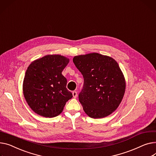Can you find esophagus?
Listing matches in <instances>:
<instances>
[{
	"label": "esophagus",
	"instance_id": "34e87169",
	"mask_svg": "<svg viewBox=\"0 0 156 156\" xmlns=\"http://www.w3.org/2000/svg\"><path fill=\"white\" fill-rule=\"evenodd\" d=\"M73 97L74 98H76L77 97V96H78V94H77V91H73Z\"/></svg>",
	"mask_w": 156,
	"mask_h": 156
}]
</instances>
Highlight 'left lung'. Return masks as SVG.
<instances>
[{"instance_id":"obj_1","label":"left lung","mask_w":156,"mask_h":156,"mask_svg":"<svg viewBox=\"0 0 156 156\" xmlns=\"http://www.w3.org/2000/svg\"><path fill=\"white\" fill-rule=\"evenodd\" d=\"M73 61L84 79L78 98L85 112L93 119L105 117L122 100L126 81L113 58L93 53L76 56Z\"/></svg>"}]
</instances>
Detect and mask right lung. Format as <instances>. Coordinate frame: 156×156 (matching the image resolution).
Returning a JSON list of instances; mask_svg holds the SVG:
<instances>
[{
	"mask_svg": "<svg viewBox=\"0 0 156 156\" xmlns=\"http://www.w3.org/2000/svg\"><path fill=\"white\" fill-rule=\"evenodd\" d=\"M69 59L61 55H47L27 68L23 82V93L29 106L44 117L58 116L67 101L73 97L66 88L67 80L62 71Z\"/></svg>",
	"mask_w": 156,
	"mask_h": 156,
	"instance_id": "right-lung-1",
	"label": "right lung"
}]
</instances>
